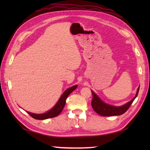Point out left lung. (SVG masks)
<instances>
[{
	"label": "left lung",
	"mask_w": 150,
	"mask_h": 150,
	"mask_svg": "<svg viewBox=\"0 0 150 150\" xmlns=\"http://www.w3.org/2000/svg\"><path fill=\"white\" fill-rule=\"evenodd\" d=\"M139 87L140 86H139V88H137V93L134 98L129 101L128 103H127L126 104H124L121 106H115L104 103V102H103L98 97V95H96V93H94L93 91L91 90L92 95H93V99H92L91 101V106L95 112L97 113L101 116L110 117L114 115H120L124 113L128 110V108L131 106L133 100L137 97L139 91Z\"/></svg>",
	"instance_id": "obj_1"
}]
</instances>
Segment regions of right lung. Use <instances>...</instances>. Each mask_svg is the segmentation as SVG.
<instances>
[{"instance_id":"right-lung-1","label":"right lung","mask_w":150,"mask_h":150,"mask_svg":"<svg viewBox=\"0 0 150 150\" xmlns=\"http://www.w3.org/2000/svg\"><path fill=\"white\" fill-rule=\"evenodd\" d=\"M77 88V85H75L73 86L70 87L67 89V90H66L61 96H60L59 100L57 101V103H56L55 106H54L52 109H50V110L46 111V113L37 114L29 112V111H26V112L28 114H30L33 119H35L37 120H44L58 116L61 113V111L64 109V108L66 98H68L69 95L72 93L73 91H74Z\"/></svg>"}]
</instances>
